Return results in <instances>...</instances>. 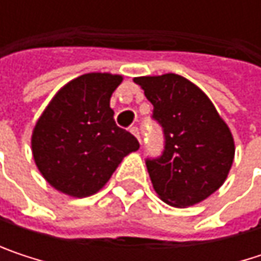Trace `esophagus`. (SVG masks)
<instances>
[{
  "instance_id": "1",
  "label": "esophagus",
  "mask_w": 261,
  "mask_h": 261,
  "mask_svg": "<svg viewBox=\"0 0 261 261\" xmlns=\"http://www.w3.org/2000/svg\"><path fill=\"white\" fill-rule=\"evenodd\" d=\"M130 131L134 134V136H136V137H137V140L140 142V131H139V128H137V127H131Z\"/></svg>"
}]
</instances>
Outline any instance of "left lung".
<instances>
[{"label":"left lung","mask_w":261,"mask_h":261,"mask_svg":"<svg viewBox=\"0 0 261 261\" xmlns=\"http://www.w3.org/2000/svg\"><path fill=\"white\" fill-rule=\"evenodd\" d=\"M152 104L163 131V151L146 168L157 195L169 205L189 207L216 192L234 159V140L207 95L177 74L134 79Z\"/></svg>","instance_id":"obj_1"}]
</instances>
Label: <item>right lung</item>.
<instances>
[{
  "label": "right lung",
  "mask_w": 261,
  "mask_h": 261,
  "mask_svg": "<svg viewBox=\"0 0 261 261\" xmlns=\"http://www.w3.org/2000/svg\"><path fill=\"white\" fill-rule=\"evenodd\" d=\"M121 75L84 74L53 98L37 121L31 148L43 178L57 190L84 198L96 193L133 151L137 139L119 128L110 96Z\"/></svg>",
  "instance_id": "1"
}]
</instances>
